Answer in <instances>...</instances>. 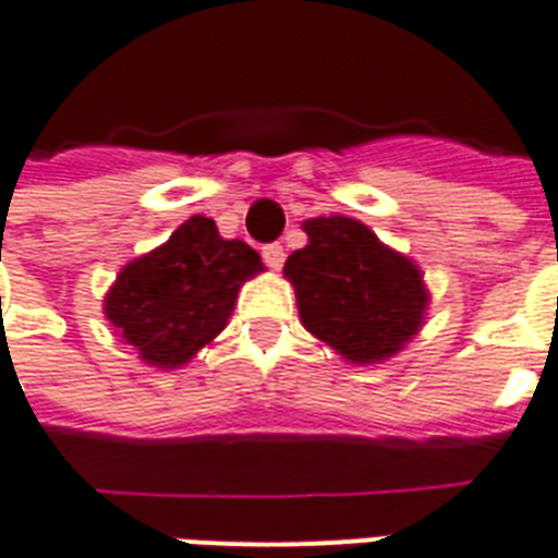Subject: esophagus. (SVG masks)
Here are the masks:
<instances>
[{
    "mask_svg": "<svg viewBox=\"0 0 558 558\" xmlns=\"http://www.w3.org/2000/svg\"><path fill=\"white\" fill-rule=\"evenodd\" d=\"M262 258H265L267 267H274V270H279V267L284 265L282 244H267V247H262Z\"/></svg>",
    "mask_w": 558,
    "mask_h": 558,
    "instance_id": "1",
    "label": "esophagus"
}]
</instances>
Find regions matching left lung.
Here are the masks:
<instances>
[{
  "label": "left lung",
  "mask_w": 558,
  "mask_h": 558,
  "mask_svg": "<svg viewBox=\"0 0 558 558\" xmlns=\"http://www.w3.org/2000/svg\"><path fill=\"white\" fill-rule=\"evenodd\" d=\"M302 230L308 244L284 262L302 326L352 364L408 347L427 308L422 270L355 218H311Z\"/></svg>",
  "instance_id": "obj_1"
}]
</instances>
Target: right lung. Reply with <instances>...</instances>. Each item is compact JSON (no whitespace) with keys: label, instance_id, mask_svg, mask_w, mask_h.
Instances as JSON below:
<instances>
[{"label":"right lung","instance_id":"right-lung-1","mask_svg":"<svg viewBox=\"0 0 558 558\" xmlns=\"http://www.w3.org/2000/svg\"><path fill=\"white\" fill-rule=\"evenodd\" d=\"M262 270L250 244L220 239L215 220L194 215L162 247L122 267L104 314L145 364L174 369L218 338L239 288Z\"/></svg>","mask_w":558,"mask_h":558}]
</instances>
